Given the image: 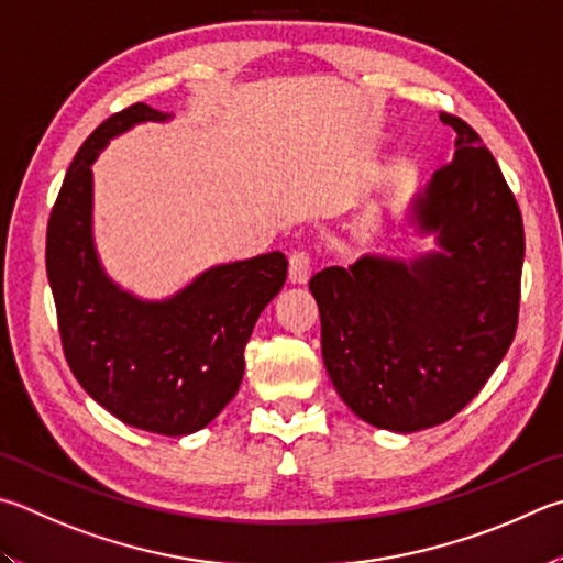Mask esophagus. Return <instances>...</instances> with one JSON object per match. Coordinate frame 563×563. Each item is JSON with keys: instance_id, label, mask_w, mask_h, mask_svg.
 <instances>
[{"instance_id": "obj_1", "label": "esophagus", "mask_w": 563, "mask_h": 563, "mask_svg": "<svg viewBox=\"0 0 563 563\" xmlns=\"http://www.w3.org/2000/svg\"><path fill=\"white\" fill-rule=\"evenodd\" d=\"M312 273V263L308 253H292L290 263H288V280L292 285H305L310 280Z\"/></svg>"}]
</instances>
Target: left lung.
I'll list each match as a JSON object with an SVG mask.
<instances>
[{
	"mask_svg": "<svg viewBox=\"0 0 563 563\" xmlns=\"http://www.w3.org/2000/svg\"><path fill=\"white\" fill-rule=\"evenodd\" d=\"M451 165L401 211V233L433 239L411 258L364 253L310 280L327 374L374 428L416 433L473 401L515 340L522 213L477 132L453 115Z\"/></svg>",
	"mask_w": 563,
	"mask_h": 563,
	"instance_id": "left-lung-1",
	"label": "left lung"
}]
</instances>
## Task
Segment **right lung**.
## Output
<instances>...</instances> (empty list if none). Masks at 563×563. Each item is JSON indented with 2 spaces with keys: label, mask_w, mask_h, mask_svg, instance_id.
<instances>
[{
  "label": "right lung",
  "mask_w": 563,
  "mask_h": 563,
  "mask_svg": "<svg viewBox=\"0 0 563 563\" xmlns=\"http://www.w3.org/2000/svg\"><path fill=\"white\" fill-rule=\"evenodd\" d=\"M172 118L135 103L80 145L48 219L46 273L68 366L88 396L140 431L189 435L236 396L243 350L288 278V258L271 251L211 265L159 300L110 278L93 233V162L135 125Z\"/></svg>",
  "instance_id": "1"
}]
</instances>
